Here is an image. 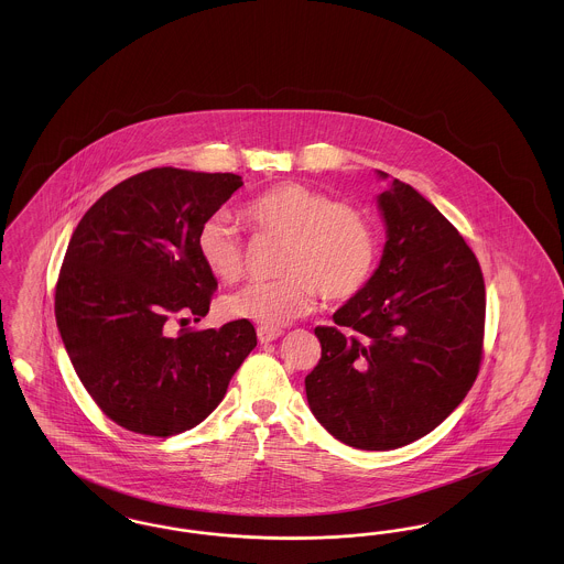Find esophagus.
Here are the masks:
<instances>
[{"mask_svg": "<svg viewBox=\"0 0 564 564\" xmlns=\"http://www.w3.org/2000/svg\"><path fill=\"white\" fill-rule=\"evenodd\" d=\"M281 334H283V329H276V327H264V325L258 327V340H260V343H272V340H276Z\"/></svg>", "mask_w": 564, "mask_h": 564, "instance_id": "obj_1", "label": "esophagus"}]
</instances>
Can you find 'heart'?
Segmentation results:
<instances>
[{"label":"heart","instance_id":"1","mask_svg":"<svg viewBox=\"0 0 564 564\" xmlns=\"http://www.w3.org/2000/svg\"><path fill=\"white\" fill-rule=\"evenodd\" d=\"M242 217L258 235L283 242L276 256L279 279L251 283L221 304L232 319L283 327L313 311L322 294L340 302L359 294L378 264V232L359 207L334 200L322 189L283 182L256 194ZM203 264L221 283L245 272V245L224 215L207 217L196 235Z\"/></svg>","mask_w":564,"mask_h":564}]
</instances>
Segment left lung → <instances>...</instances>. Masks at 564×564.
<instances>
[{"instance_id":"obj_1","label":"left lung","mask_w":564,"mask_h":564,"mask_svg":"<svg viewBox=\"0 0 564 564\" xmlns=\"http://www.w3.org/2000/svg\"><path fill=\"white\" fill-rule=\"evenodd\" d=\"M380 177L387 173L378 171ZM387 245L370 283L315 327L306 376L315 419L361 451H393L435 430L480 372L482 269L455 226L400 180L378 196Z\"/></svg>"}]
</instances>
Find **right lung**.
<instances>
[{
	"label": "right lung",
	"mask_w": 564,
	"mask_h": 564,
	"mask_svg": "<svg viewBox=\"0 0 564 564\" xmlns=\"http://www.w3.org/2000/svg\"><path fill=\"white\" fill-rule=\"evenodd\" d=\"M241 186L235 173L150 169L108 189L76 226L54 315L84 389L116 425L152 437L196 427L258 345L247 319L169 334L209 313L217 281L196 235Z\"/></svg>",
	"instance_id": "right-lung-1"
}]
</instances>
